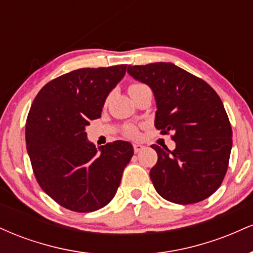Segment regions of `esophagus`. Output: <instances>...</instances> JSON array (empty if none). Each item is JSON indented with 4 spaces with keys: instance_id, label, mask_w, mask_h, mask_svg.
Returning <instances> with one entry per match:
<instances>
[{
    "instance_id": "obj_1",
    "label": "esophagus",
    "mask_w": 253,
    "mask_h": 253,
    "mask_svg": "<svg viewBox=\"0 0 253 253\" xmlns=\"http://www.w3.org/2000/svg\"><path fill=\"white\" fill-rule=\"evenodd\" d=\"M133 149H134L135 153H138L144 149V146H143V145H140V144H134V145H133Z\"/></svg>"
}]
</instances>
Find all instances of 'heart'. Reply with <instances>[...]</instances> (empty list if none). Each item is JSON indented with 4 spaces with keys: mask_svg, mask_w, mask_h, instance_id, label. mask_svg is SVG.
<instances>
[{
    "mask_svg": "<svg viewBox=\"0 0 253 253\" xmlns=\"http://www.w3.org/2000/svg\"><path fill=\"white\" fill-rule=\"evenodd\" d=\"M144 86H146V85H144V84H141V83H133V84H130L129 88H128L129 95L132 94V92L136 91V90L144 88ZM126 134L128 135L129 138H135V136H138V129H136L134 126H127Z\"/></svg>",
    "mask_w": 253,
    "mask_h": 253,
    "instance_id": "b5f03b06",
    "label": "heart"
}]
</instances>
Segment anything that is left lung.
Returning <instances> with one entry per match:
<instances>
[{
  "label": "left lung",
  "mask_w": 253,
  "mask_h": 253,
  "mask_svg": "<svg viewBox=\"0 0 253 253\" xmlns=\"http://www.w3.org/2000/svg\"><path fill=\"white\" fill-rule=\"evenodd\" d=\"M134 80L147 84L156 100L155 126L172 132L176 149H161L150 171L155 189L178 205L202 201L221 185L232 149V128L219 95L210 84L172 63L128 65Z\"/></svg>",
  "instance_id": "8db88e82"
}]
</instances>
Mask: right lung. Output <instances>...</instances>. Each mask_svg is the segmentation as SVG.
I'll use <instances>...</instances> for the list:
<instances>
[{
    "instance_id": "obj_1",
    "label": "right lung",
    "mask_w": 253,
    "mask_h": 253,
    "mask_svg": "<svg viewBox=\"0 0 253 253\" xmlns=\"http://www.w3.org/2000/svg\"><path fill=\"white\" fill-rule=\"evenodd\" d=\"M127 65L78 69L42 86L26 123V147L42 189L64 208L88 213L112 201L133 146L118 140L96 149L86 136Z\"/></svg>"
}]
</instances>
